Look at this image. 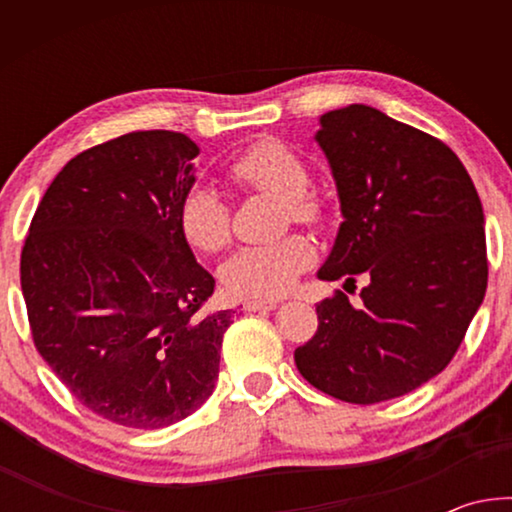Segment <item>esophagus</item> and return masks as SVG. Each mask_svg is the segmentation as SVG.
I'll use <instances>...</instances> for the list:
<instances>
[{"label": "esophagus", "mask_w": 512, "mask_h": 512, "mask_svg": "<svg viewBox=\"0 0 512 512\" xmlns=\"http://www.w3.org/2000/svg\"><path fill=\"white\" fill-rule=\"evenodd\" d=\"M277 307L275 300H246L244 309L246 311H273Z\"/></svg>", "instance_id": "obj_1"}]
</instances>
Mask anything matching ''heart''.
I'll list each match as a JSON object with an SVG mask.
<instances>
[{
  "label": "heart",
  "instance_id": "1",
  "mask_svg": "<svg viewBox=\"0 0 512 512\" xmlns=\"http://www.w3.org/2000/svg\"><path fill=\"white\" fill-rule=\"evenodd\" d=\"M230 178L246 192L271 194L284 201V221L320 223L323 203L309 194L311 176L305 160L280 140H257L230 162ZM178 225L187 244L203 253H219L232 239V210L219 189L196 185L185 194ZM314 246L302 235L237 250L221 268L230 293L244 298H280L300 273L314 264Z\"/></svg>",
  "mask_w": 512,
  "mask_h": 512
}]
</instances>
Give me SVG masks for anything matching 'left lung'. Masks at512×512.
Segmentation results:
<instances>
[{
    "instance_id": "left-lung-1",
    "label": "left lung",
    "mask_w": 512,
    "mask_h": 512,
    "mask_svg": "<svg viewBox=\"0 0 512 512\" xmlns=\"http://www.w3.org/2000/svg\"><path fill=\"white\" fill-rule=\"evenodd\" d=\"M316 142L343 214L318 277L368 284L359 307L343 291L318 302V332L293 359L336 400H393L447 368L481 307L483 207L447 144L377 108L325 112Z\"/></svg>"
}]
</instances>
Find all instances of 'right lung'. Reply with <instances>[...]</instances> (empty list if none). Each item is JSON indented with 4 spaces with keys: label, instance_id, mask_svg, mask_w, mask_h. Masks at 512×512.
<instances>
[{
    "label": "right lung",
    "instance_id": "right-lung-1",
    "mask_svg": "<svg viewBox=\"0 0 512 512\" xmlns=\"http://www.w3.org/2000/svg\"><path fill=\"white\" fill-rule=\"evenodd\" d=\"M198 146L137 131L69 160L42 196L20 280L42 359L101 418L160 429L212 395L235 311L178 225Z\"/></svg>",
    "mask_w": 512,
    "mask_h": 512
}]
</instances>
